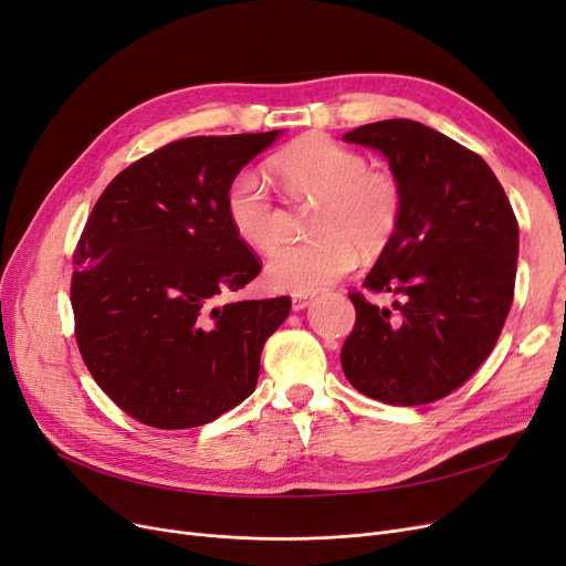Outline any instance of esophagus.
<instances>
[{
    "label": "esophagus",
    "instance_id": "esophagus-1",
    "mask_svg": "<svg viewBox=\"0 0 566 566\" xmlns=\"http://www.w3.org/2000/svg\"><path fill=\"white\" fill-rule=\"evenodd\" d=\"M312 300H314V297H306V295H295V297H293V310H295V312H302V310H306V306L312 304Z\"/></svg>",
    "mask_w": 566,
    "mask_h": 566
}]
</instances>
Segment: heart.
<instances>
[{
    "mask_svg": "<svg viewBox=\"0 0 566 566\" xmlns=\"http://www.w3.org/2000/svg\"><path fill=\"white\" fill-rule=\"evenodd\" d=\"M290 200L318 202L314 241L281 250L266 266V281L283 293L312 295L354 269L358 252L378 256L401 221V188L389 172L373 169L364 153L323 134H306L271 158ZM227 217L250 248L279 250L287 214L256 172L235 175L227 188Z\"/></svg>",
    "mask_w": 566,
    "mask_h": 566,
    "instance_id": "heart-1",
    "label": "heart"
}]
</instances>
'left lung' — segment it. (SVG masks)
Returning <instances> with one entry per match:
<instances>
[{"mask_svg":"<svg viewBox=\"0 0 566 566\" xmlns=\"http://www.w3.org/2000/svg\"><path fill=\"white\" fill-rule=\"evenodd\" d=\"M380 150L399 181V229L366 276L378 306L352 293L356 323L342 347L354 389L391 406L449 397L499 342L515 295L520 227L501 181L476 153L413 119L345 134Z\"/></svg>","mask_w":566,"mask_h":566,"instance_id":"obj_1","label":"left lung"}]
</instances>
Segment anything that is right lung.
I'll return each mask as SVG.
<instances>
[{"instance_id": "obj_1", "label": "right lung", "mask_w": 566, "mask_h": 566, "mask_svg": "<svg viewBox=\"0 0 566 566\" xmlns=\"http://www.w3.org/2000/svg\"><path fill=\"white\" fill-rule=\"evenodd\" d=\"M188 136L123 169L73 256L75 339L92 378L127 416L188 430L245 401L287 297L217 304L262 264L227 217V188L279 139Z\"/></svg>"}]
</instances>
